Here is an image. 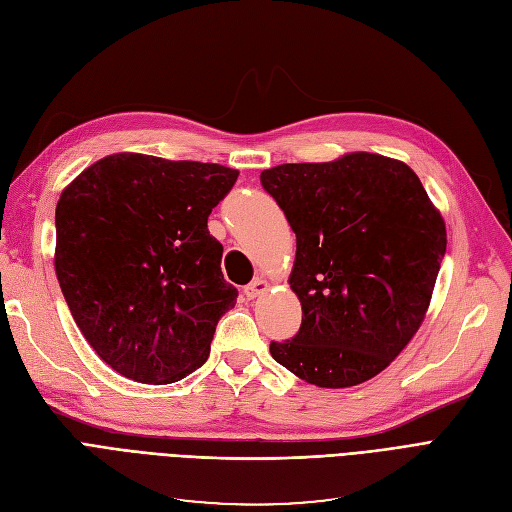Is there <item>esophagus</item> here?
<instances>
[{"instance_id":"34e87169","label":"esophagus","mask_w":512,"mask_h":512,"mask_svg":"<svg viewBox=\"0 0 512 512\" xmlns=\"http://www.w3.org/2000/svg\"><path fill=\"white\" fill-rule=\"evenodd\" d=\"M265 290H267V282L260 280V277H256L254 282H250V284H247V286L243 288V294H245L247 299H256L258 294L265 292Z\"/></svg>"}]
</instances>
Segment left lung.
Here are the masks:
<instances>
[{
  "instance_id": "left-lung-1",
  "label": "left lung",
  "mask_w": 512,
  "mask_h": 512,
  "mask_svg": "<svg viewBox=\"0 0 512 512\" xmlns=\"http://www.w3.org/2000/svg\"><path fill=\"white\" fill-rule=\"evenodd\" d=\"M260 183L297 235L290 288L303 307L299 333L271 342V356L324 389L374 378L421 327L446 252L421 179L359 151L262 170Z\"/></svg>"
}]
</instances>
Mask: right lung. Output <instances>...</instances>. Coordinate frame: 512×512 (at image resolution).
<instances>
[{
	"mask_svg": "<svg viewBox=\"0 0 512 512\" xmlns=\"http://www.w3.org/2000/svg\"><path fill=\"white\" fill-rule=\"evenodd\" d=\"M237 177L220 164L117 153L61 192L57 280L76 327L117 374L170 384L207 361L239 294L207 220Z\"/></svg>",
	"mask_w": 512,
	"mask_h": 512,
	"instance_id": "1",
	"label": "right lung"
}]
</instances>
